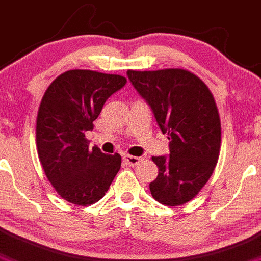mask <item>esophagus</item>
Instances as JSON below:
<instances>
[{"label": "esophagus", "instance_id": "obj_1", "mask_svg": "<svg viewBox=\"0 0 261 261\" xmlns=\"http://www.w3.org/2000/svg\"><path fill=\"white\" fill-rule=\"evenodd\" d=\"M123 163L126 164V165H130V166H136L141 161V159L138 158V156H131V155H123L122 158Z\"/></svg>", "mask_w": 261, "mask_h": 261}]
</instances>
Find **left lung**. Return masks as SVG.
<instances>
[{"label":"left lung","mask_w":261,"mask_h":261,"mask_svg":"<svg viewBox=\"0 0 261 261\" xmlns=\"http://www.w3.org/2000/svg\"><path fill=\"white\" fill-rule=\"evenodd\" d=\"M127 77L170 140V155L152 158L159 175L150 182L151 195L166 206L186 204L218 163L221 123L214 96L204 81L182 68L128 70Z\"/></svg>","instance_id":"1"}]
</instances>
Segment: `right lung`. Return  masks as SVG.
<instances>
[{
    "mask_svg": "<svg viewBox=\"0 0 261 261\" xmlns=\"http://www.w3.org/2000/svg\"><path fill=\"white\" fill-rule=\"evenodd\" d=\"M120 75L70 70L47 87L36 122L38 158L46 176L62 199L87 206L102 199L121 167L119 153L89 149L85 133L94 128L103 103L125 86Z\"/></svg>",
    "mask_w": 261,
    "mask_h": 261,
    "instance_id": "obj_1",
    "label": "right lung"
}]
</instances>
